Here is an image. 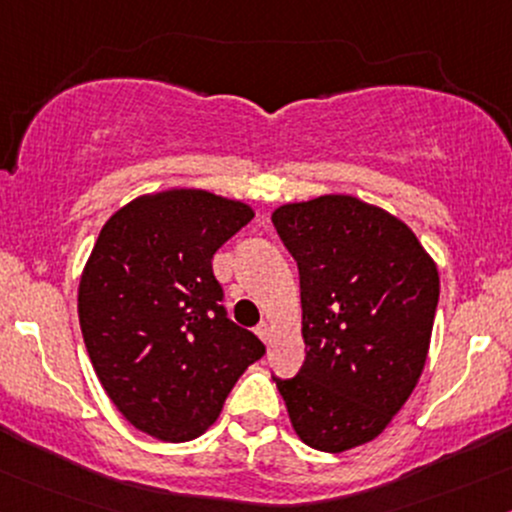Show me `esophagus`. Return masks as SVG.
Here are the masks:
<instances>
[{
	"instance_id": "obj_1",
	"label": "esophagus",
	"mask_w": 512,
	"mask_h": 512,
	"mask_svg": "<svg viewBox=\"0 0 512 512\" xmlns=\"http://www.w3.org/2000/svg\"><path fill=\"white\" fill-rule=\"evenodd\" d=\"M255 333L260 335L262 342H267V345H269V340H272V325H269V323H260V325H257Z\"/></svg>"
}]
</instances>
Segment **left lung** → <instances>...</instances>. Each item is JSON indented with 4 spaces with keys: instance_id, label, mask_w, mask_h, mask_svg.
<instances>
[{
    "instance_id": "left-lung-1",
    "label": "left lung",
    "mask_w": 512,
    "mask_h": 512,
    "mask_svg": "<svg viewBox=\"0 0 512 512\" xmlns=\"http://www.w3.org/2000/svg\"><path fill=\"white\" fill-rule=\"evenodd\" d=\"M301 277L306 359L277 379L296 435L338 454L372 442L408 401L440 299L435 260L401 218L350 194L272 213Z\"/></svg>"
}]
</instances>
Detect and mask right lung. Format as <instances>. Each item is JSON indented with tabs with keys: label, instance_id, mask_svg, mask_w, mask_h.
Wrapping results in <instances>:
<instances>
[{
	"label": "right lung",
	"instance_id": "obj_1",
	"mask_svg": "<svg viewBox=\"0 0 512 512\" xmlns=\"http://www.w3.org/2000/svg\"><path fill=\"white\" fill-rule=\"evenodd\" d=\"M206 189L143 194L101 228L77 291L89 359L133 428L187 442L216 423L265 345L221 306L216 250L252 221Z\"/></svg>",
	"mask_w": 512,
	"mask_h": 512
}]
</instances>
